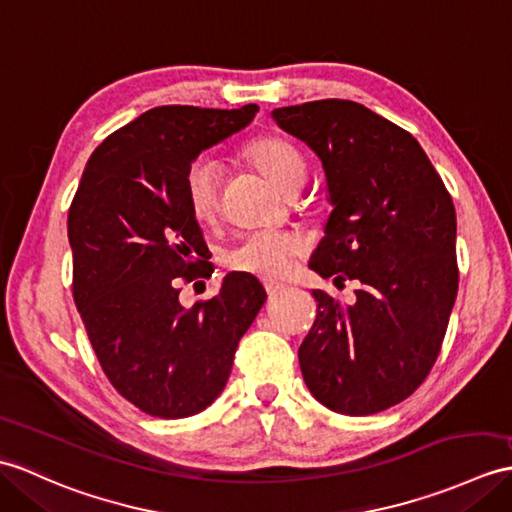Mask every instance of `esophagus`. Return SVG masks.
<instances>
[{"label": "esophagus", "instance_id": "1", "mask_svg": "<svg viewBox=\"0 0 512 512\" xmlns=\"http://www.w3.org/2000/svg\"><path fill=\"white\" fill-rule=\"evenodd\" d=\"M264 288H266V294L270 296V299H272V296H277L279 292H283L285 290V285L283 283H277V281H264Z\"/></svg>", "mask_w": 512, "mask_h": 512}]
</instances>
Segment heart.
Returning <instances> with one entry per match:
<instances>
[{
	"label": "heart",
	"instance_id": "obj_1",
	"mask_svg": "<svg viewBox=\"0 0 512 512\" xmlns=\"http://www.w3.org/2000/svg\"><path fill=\"white\" fill-rule=\"evenodd\" d=\"M248 159L283 192L305 181L307 163L303 152L290 139L268 135L251 141ZM185 196L192 216L209 224L220 211V163L213 157H200L187 168ZM305 240L292 231H253L244 235L224 253V264L235 272L261 279H279L305 253Z\"/></svg>",
	"mask_w": 512,
	"mask_h": 512
}]
</instances>
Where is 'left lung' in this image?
Wrapping results in <instances>:
<instances>
[{
	"instance_id": "obj_1",
	"label": "left lung",
	"mask_w": 512,
	"mask_h": 512,
	"mask_svg": "<svg viewBox=\"0 0 512 512\" xmlns=\"http://www.w3.org/2000/svg\"><path fill=\"white\" fill-rule=\"evenodd\" d=\"M323 161L334 211L310 268L355 303L314 290L318 314L299 349L312 395L366 417L417 390L441 353L458 292L456 209L408 130L351 100L272 111Z\"/></svg>"
}]
</instances>
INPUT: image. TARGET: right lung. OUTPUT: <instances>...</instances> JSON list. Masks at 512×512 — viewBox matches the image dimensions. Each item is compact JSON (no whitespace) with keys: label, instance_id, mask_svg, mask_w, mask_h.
Segmentation results:
<instances>
[{"label":"right lung","instance_id":"obj_1","mask_svg":"<svg viewBox=\"0 0 512 512\" xmlns=\"http://www.w3.org/2000/svg\"><path fill=\"white\" fill-rule=\"evenodd\" d=\"M257 111L174 104L141 113L93 150L71 200L80 318L113 388L152 417L185 419L211 406L266 303L264 285L242 272L192 310L178 301L181 279L209 275L194 257L207 244L187 205V168Z\"/></svg>","mask_w":512,"mask_h":512}]
</instances>
